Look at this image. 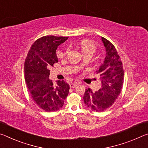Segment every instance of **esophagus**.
Wrapping results in <instances>:
<instances>
[{"instance_id":"34e87169","label":"esophagus","mask_w":148,"mask_h":148,"mask_svg":"<svg viewBox=\"0 0 148 148\" xmlns=\"http://www.w3.org/2000/svg\"><path fill=\"white\" fill-rule=\"evenodd\" d=\"M78 84H79V83H77V82H75V83H71V84H70L69 86H70V87H71V88H74V87H75Z\"/></svg>"}]
</instances>
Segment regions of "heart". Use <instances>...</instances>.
<instances>
[{"mask_svg": "<svg viewBox=\"0 0 148 148\" xmlns=\"http://www.w3.org/2000/svg\"><path fill=\"white\" fill-rule=\"evenodd\" d=\"M79 47L81 48L82 52L83 53L84 55L91 54H92L96 51V46L94 43L90 40H81L79 43ZM84 63L83 62L81 65H84Z\"/></svg>", "mask_w": 148, "mask_h": 148, "instance_id": "b5f03b06", "label": "heart"}]
</instances>
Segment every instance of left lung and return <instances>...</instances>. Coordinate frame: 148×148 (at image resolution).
<instances>
[{
	"label": "left lung",
	"mask_w": 148,
	"mask_h": 148,
	"mask_svg": "<svg viewBox=\"0 0 148 148\" xmlns=\"http://www.w3.org/2000/svg\"><path fill=\"white\" fill-rule=\"evenodd\" d=\"M106 48V56L103 63L96 71L100 76L101 86L93 92L90 88L86 89L83 100L87 108L101 112L110 108L121 92L124 79V71L120 56L113 45L101 37Z\"/></svg>",
	"instance_id": "1"
}]
</instances>
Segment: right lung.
<instances>
[{
	"label": "right lung",
	"mask_w": 148,
	"mask_h": 148,
	"mask_svg": "<svg viewBox=\"0 0 148 148\" xmlns=\"http://www.w3.org/2000/svg\"><path fill=\"white\" fill-rule=\"evenodd\" d=\"M68 37L49 35L38 38L31 46L24 64L25 79L35 103L48 112L59 110L69 94V85L64 80L54 84L49 68L58 62L56 49Z\"/></svg>",
	"instance_id": "add662e5"
}]
</instances>
